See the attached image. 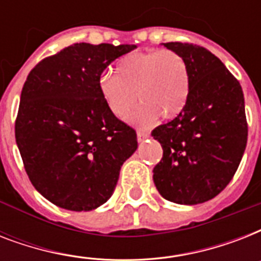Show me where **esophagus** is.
<instances>
[{
  "label": "esophagus",
  "instance_id": "1",
  "mask_svg": "<svg viewBox=\"0 0 261 261\" xmlns=\"http://www.w3.org/2000/svg\"><path fill=\"white\" fill-rule=\"evenodd\" d=\"M147 138H149V134H147V133H143V131H137V139H138V142H143V141Z\"/></svg>",
  "mask_w": 261,
  "mask_h": 261
}]
</instances>
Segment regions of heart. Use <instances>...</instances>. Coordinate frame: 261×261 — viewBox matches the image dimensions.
<instances>
[{"label":"heart","instance_id":"heart-1","mask_svg":"<svg viewBox=\"0 0 261 261\" xmlns=\"http://www.w3.org/2000/svg\"><path fill=\"white\" fill-rule=\"evenodd\" d=\"M115 74L101 75L98 90L111 114L126 119L137 101L142 104L130 118L138 126L177 116L190 93L186 59L173 50L124 55L115 63ZM139 97L137 98L136 96Z\"/></svg>","mask_w":261,"mask_h":261}]
</instances>
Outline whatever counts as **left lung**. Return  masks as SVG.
<instances>
[{"label": "left lung", "instance_id": "1", "mask_svg": "<svg viewBox=\"0 0 261 261\" xmlns=\"http://www.w3.org/2000/svg\"><path fill=\"white\" fill-rule=\"evenodd\" d=\"M186 59L190 93L181 112L155 127L163 146L153 180L177 204L210 200L230 182L243 159L248 124L241 85L210 51L190 43H163Z\"/></svg>", "mask_w": 261, "mask_h": 261}]
</instances>
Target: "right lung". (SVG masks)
<instances>
[{
	"label": "right lung",
	"instance_id": "right-lung-1",
	"mask_svg": "<svg viewBox=\"0 0 261 261\" xmlns=\"http://www.w3.org/2000/svg\"><path fill=\"white\" fill-rule=\"evenodd\" d=\"M135 47L75 43L27 77L16 143L32 186L55 206L90 211L104 204L137 150L135 130L111 114L98 90L106 67Z\"/></svg>",
	"mask_w": 261,
	"mask_h": 261
}]
</instances>
